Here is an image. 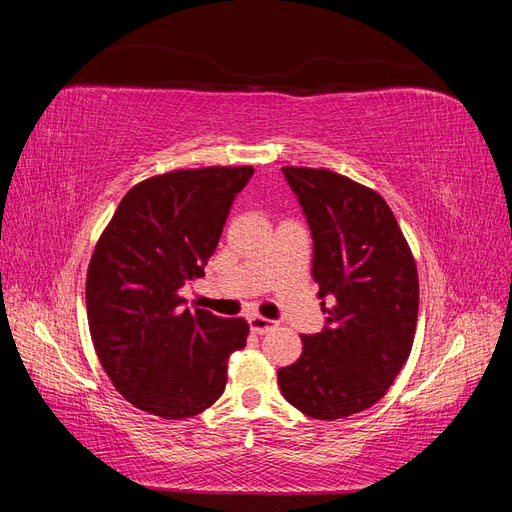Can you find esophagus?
<instances>
[{"mask_svg":"<svg viewBox=\"0 0 512 512\" xmlns=\"http://www.w3.org/2000/svg\"><path fill=\"white\" fill-rule=\"evenodd\" d=\"M247 322H250V329L256 335H265V333L275 329V322L269 320V318H262V316H250V318H247Z\"/></svg>","mask_w":512,"mask_h":512,"instance_id":"34e87169","label":"esophagus"}]
</instances>
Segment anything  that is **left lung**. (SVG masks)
Masks as SVG:
<instances>
[{
	"label": "left lung",
	"mask_w": 512,
	"mask_h": 512,
	"mask_svg": "<svg viewBox=\"0 0 512 512\" xmlns=\"http://www.w3.org/2000/svg\"><path fill=\"white\" fill-rule=\"evenodd\" d=\"M282 173L312 232V277L327 320L320 333L301 335L303 354L277 382L288 404L333 421L374 406L408 361L416 265L380 194L327 168Z\"/></svg>",
	"instance_id": "left-lung-1"
}]
</instances>
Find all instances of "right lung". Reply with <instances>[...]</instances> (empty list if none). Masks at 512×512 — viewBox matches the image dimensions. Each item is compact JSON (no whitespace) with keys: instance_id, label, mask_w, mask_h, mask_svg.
I'll list each match as a JSON object with an SVG mask.
<instances>
[{"instance_id":"right-lung-1","label":"right lung","mask_w":512,"mask_h":512,"mask_svg":"<svg viewBox=\"0 0 512 512\" xmlns=\"http://www.w3.org/2000/svg\"><path fill=\"white\" fill-rule=\"evenodd\" d=\"M252 166H209L151 177L121 198L87 269V320L98 359L132 406L188 418L226 389L243 318L190 312L181 288L205 275L228 211Z\"/></svg>"}]
</instances>
